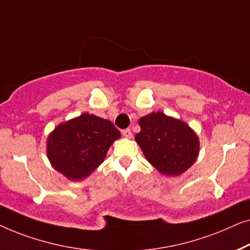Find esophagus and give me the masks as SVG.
Instances as JSON below:
<instances>
[{
    "instance_id": "1",
    "label": "esophagus",
    "mask_w": 250,
    "mask_h": 250,
    "mask_svg": "<svg viewBox=\"0 0 250 250\" xmlns=\"http://www.w3.org/2000/svg\"><path fill=\"white\" fill-rule=\"evenodd\" d=\"M122 136L125 137V138H131V137H132L131 130H130V129H125V130H122Z\"/></svg>"
}]
</instances>
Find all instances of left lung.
<instances>
[{
	"instance_id": "obj_1",
	"label": "left lung",
	"mask_w": 250,
	"mask_h": 250,
	"mask_svg": "<svg viewBox=\"0 0 250 250\" xmlns=\"http://www.w3.org/2000/svg\"><path fill=\"white\" fill-rule=\"evenodd\" d=\"M140 132L135 139L146 160L168 177L187 171L199 153V139L186 122L152 112L139 120Z\"/></svg>"
}]
</instances>
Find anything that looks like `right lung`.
<instances>
[{"label": "right lung", "mask_w": 250, "mask_h": 250, "mask_svg": "<svg viewBox=\"0 0 250 250\" xmlns=\"http://www.w3.org/2000/svg\"><path fill=\"white\" fill-rule=\"evenodd\" d=\"M120 136L111 121L83 113L50 133L47 157L52 167L69 180H83L103 163L108 148Z\"/></svg>", "instance_id": "right-lung-1"}]
</instances>
